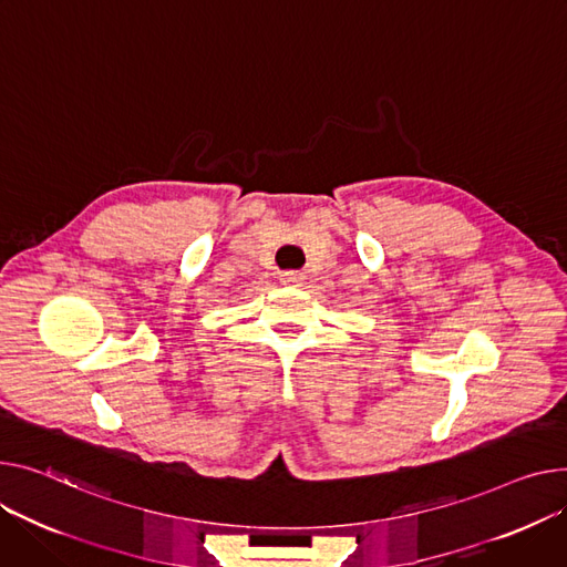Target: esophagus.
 <instances>
[{
  "mask_svg": "<svg viewBox=\"0 0 567 567\" xmlns=\"http://www.w3.org/2000/svg\"><path fill=\"white\" fill-rule=\"evenodd\" d=\"M303 280H306V276L300 274V271H285V274L280 276V282H282V285H289V287L303 285Z\"/></svg>",
  "mask_w": 567,
  "mask_h": 567,
  "instance_id": "obj_1",
  "label": "esophagus"
}]
</instances>
